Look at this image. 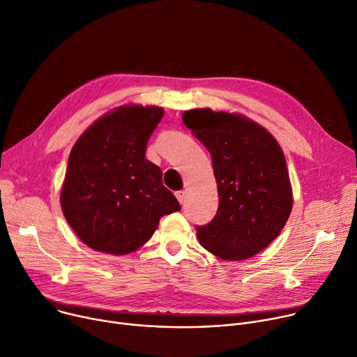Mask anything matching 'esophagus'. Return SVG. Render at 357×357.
Here are the masks:
<instances>
[{
  "instance_id": "1",
  "label": "esophagus",
  "mask_w": 357,
  "mask_h": 357,
  "mask_svg": "<svg viewBox=\"0 0 357 357\" xmlns=\"http://www.w3.org/2000/svg\"><path fill=\"white\" fill-rule=\"evenodd\" d=\"M175 195H176V198H178V201H179L181 205H183V204L186 202V192H185V190H178V192L175 193Z\"/></svg>"
}]
</instances>
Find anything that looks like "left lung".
<instances>
[{"mask_svg": "<svg viewBox=\"0 0 357 357\" xmlns=\"http://www.w3.org/2000/svg\"><path fill=\"white\" fill-rule=\"evenodd\" d=\"M183 123L209 151L219 205L197 226L199 243L226 261L248 259L283 229L291 211L284 155L265 128L241 115L190 109Z\"/></svg>", "mask_w": 357, "mask_h": 357, "instance_id": "left-lung-1", "label": "left lung"}]
</instances>
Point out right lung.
Returning <instances> with one entry per match:
<instances>
[{
	"mask_svg": "<svg viewBox=\"0 0 357 357\" xmlns=\"http://www.w3.org/2000/svg\"><path fill=\"white\" fill-rule=\"evenodd\" d=\"M162 116L158 107H121L92 123L74 145L61 206L93 250L134 252L152 238L162 216L181 209L162 183L160 168L145 158Z\"/></svg>",
	"mask_w": 357,
	"mask_h": 357,
	"instance_id": "add662e5",
	"label": "right lung"
}]
</instances>
